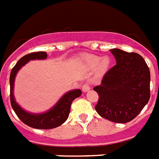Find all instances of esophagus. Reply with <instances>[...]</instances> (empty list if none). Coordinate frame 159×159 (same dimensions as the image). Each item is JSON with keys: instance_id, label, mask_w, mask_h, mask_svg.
<instances>
[{"instance_id": "esophagus-1", "label": "esophagus", "mask_w": 159, "mask_h": 159, "mask_svg": "<svg viewBox=\"0 0 159 159\" xmlns=\"http://www.w3.org/2000/svg\"><path fill=\"white\" fill-rule=\"evenodd\" d=\"M89 89H90V87L88 84H83V86H82V90L84 91V92H87V91H89Z\"/></svg>"}]
</instances>
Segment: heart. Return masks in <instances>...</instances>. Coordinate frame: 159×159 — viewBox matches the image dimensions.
I'll list each match as a JSON object with an SVG mask.
<instances>
[{"mask_svg":"<svg viewBox=\"0 0 159 159\" xmlns=\"http://www.w3.org/2000/svg\"><path fill=\"white\" fill-rule=\"evenodd\" d=\"M82 60L84 62V66L92 70L97 67V71L100 74H104L109 68L111 60L108 57H101L97 55H93V54H86L83 56Z\"/></svg>","mask_w":159,"mask_h":159,"instance_id":"heart-1","label":"heart"}]
</instances>
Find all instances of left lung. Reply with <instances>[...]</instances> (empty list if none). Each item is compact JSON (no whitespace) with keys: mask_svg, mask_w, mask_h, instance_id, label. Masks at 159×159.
Returning a JSON list of instances; mask_svg holds the SVG:
<instances>
[{"mask_svg":"<svg viewBox=\"0 0 159 159\" xmlns=\"http://www.w3.org/2000/svg\"><path fill=\"white\" fill-rule=\"evenodd\" d=\"M116 60L104 75L100 85L94 88L99 95L95 111L116 123L133 120L150 98V71L146 62L137 52L119 48L110 50Z\"/></svg>","mask_w":159,"mask_h":159,"instance_id":"obj_1","label":"left lung"}]
</instances>
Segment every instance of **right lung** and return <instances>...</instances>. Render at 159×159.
<instances>
[{"label": "right lung", "mask_w": 159, "mask_h": 159, "mask_svg": "<svg viewBox=\"0 0 159 159\" xmlns=\"http://www.w3.org/2000/svg\"><path fill=\"white\" fill-rule=\"evenodd\" d=\"M48 54L46 52H36L23 56L13 67L10 75V96L11 105L19 119L27 126L37 129H52L61 126L68 119L70 112V107L75 98L80 96L82 91L80 89H73L68 91L62 96L53 107L43 113H31L19 106L15 100L13 89L15 78L22 66L27 64L30 60L46 59Z\"/></svg>", "instance_id": "right-lung-1"}]
</instances>
